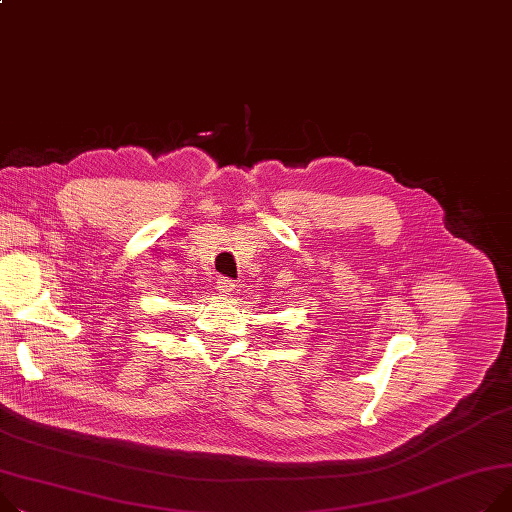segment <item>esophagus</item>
<instances>
[{
	"label": "esophagus",
	"instance_id": "obj_1",
	"mask_svg": "<svg viewBox=\"0 0 512 512\" xmlns=\"http://www.w3.org/2000/svg\"><path fill=\"white\" fill-rule=\"evenodd\" d=\"M216 288L222 292V294H230L232 290H234V280H230V278H218V282H216Z\"/></svg>",
	"mask_w": 512,
	"mask_h": 512
}]
</instances>
